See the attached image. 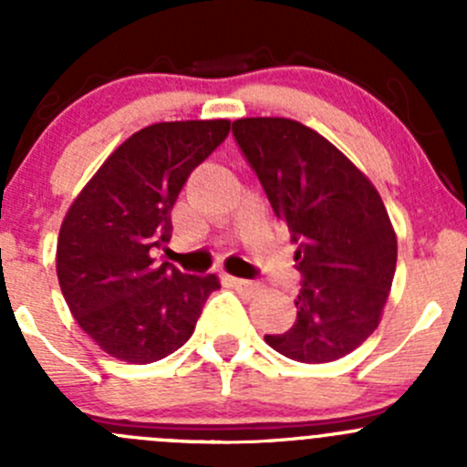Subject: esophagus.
<instances>
[{
	"mask_svg": "<svg viewBox=\"0 0 467 467\" xmlns=\"http://www.w3.org/2000/svg\"><path fill=\"white\" fill-rule=\"evenodd\" d=\"M233 285L237 286V289H244V291H251V289H257V282L253 280H244V277H233Z\"/></svg>",
	"mask_w": 467,
	"mask_h": 467,
	"instance_id": "1",
	"label": "esophagus"
}]
</instances>
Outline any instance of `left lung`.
<instances>
[{
	"mask_svg": "<svg viewBox=\"0 0 467 467\" xmlns=\"http://www.w3.org/2000/svg\"><path fill=\"white\" fill-rule=\"evenodd\" d=\"M277 219L298 244V317L264 341L300 364L350 355L378 329L398 262V237L373 182L332 142L286 117L233 121Z\"/></svg>",
	"mask_w": 467,
	"mask_h": 467,
	"instance_id": "1",
	"label": "left lung"
}]
</instances>
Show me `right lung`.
I'll list each match as a JSON object with an SVG mask.
<instances>
[{"instance_id":"1","label":"right lung","mask_w":467,"mask_h":467,"mask_svg":"<svg viewBox=\"0 0 467 467\" xmlns=\"http://www.w3.org/2000/svg\"><path fill=\"white\" fill-rule=\"evenodd\" d=\"M228 119L160 121L117 146L74 199L56 248L69 312L106 355L164 359L194 334L216 275L155 264L190 173L228 138Z\"/></svg>"}]
</instances>
